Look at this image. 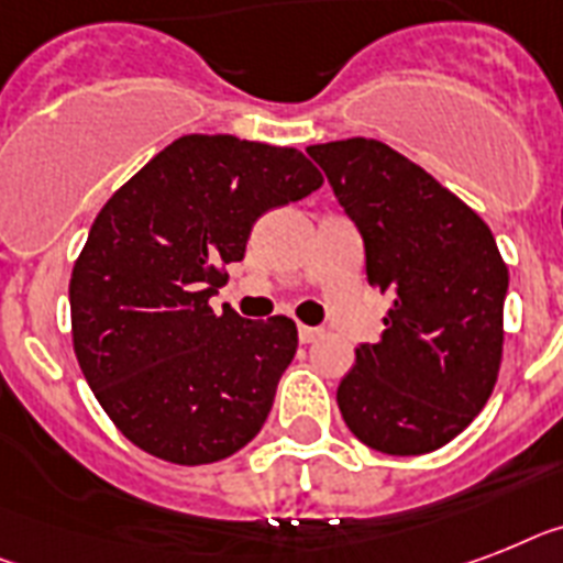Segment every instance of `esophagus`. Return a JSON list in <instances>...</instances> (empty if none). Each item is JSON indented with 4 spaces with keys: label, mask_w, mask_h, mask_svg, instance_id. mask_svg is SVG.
Masks as SVG:
<instances>
[{
    "label": "esophagus",
    "mask_w": 563,
    "mask_h": 563,
    "mask_svg": "<svg viewBox=\"0 0 563 563\" xmlns=\"http://www.w3.org/2000/svg\"><path fill=\"white\" fill-rule=\"evenodd\" d=\"M322 328H308V324H299V342H305V345H308V342H316V339L322 336Z\"/></svg>",
    "instance_id": "obj_1"
}]
</instances>
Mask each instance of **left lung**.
<instances>
[{
  "label": "left lung",
  "mask_w": 563,
  "mask_h": 563,
  "mask_svg": "<svg viewBox=\"0 0 563 563\" xmlns=\"http://www.w3.org/2000/svg\"><path fill=\"white\" fill-rule=\"evenodd\" d=\"M391 292L383 339L339 383L347 429L383 454H426L475 420L498 383L509 271L475 209L379 141L308 146Z\"/></svg>",
  "instance_id": "1"
}]
</instances>
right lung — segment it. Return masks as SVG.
Here are the masks:
<instances>
[{
    "mask_svg": "<svg viewBox=\"0 0 563 563\" xmlns=\"http://www.w3.org/2000/svg\"><path fill=\"white\" fill-rule=\"evenodd\" d=\"M319 187L299 148L184 134L100 209L68 285L74 354L137 449L201 466L262 431L299 347L296 322L218 316L209 296L267 209Z\"/></svg>",
    "mask_w": 563,
    "mask_h": 563,
    "instance_id": "add662e5",
    "label": "right lung"
}]
</instances>
